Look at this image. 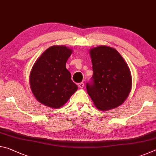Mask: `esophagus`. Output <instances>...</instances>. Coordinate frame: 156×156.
Instances as JSON below:
<instances>
[{"label": "esophagus", "instance_id": "34e87169", "mask_svg": "<svg viewBox=\"0 0 156 156\" xmlns=\"http://www.w3.org/2000/svg\"><path fill=\"white\" fill-rule=\"evenodd\" d=\"M78 86L79 87H80V88L83 89V88L84 87V83H78Z\"/></svg>", "mask_w": 156, "mask_h": 156}]
</instances>
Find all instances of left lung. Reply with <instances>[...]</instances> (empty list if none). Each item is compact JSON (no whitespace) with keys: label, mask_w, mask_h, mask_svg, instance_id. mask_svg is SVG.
Listing matches in <instances>:
<instances>
[{"label":"left lung","mask_w":156,"mask_h":156,"mask_svg":"<svg viewBox=\"0 0 156 156\" xmlns=\"http://www.w3.org/2000/svg\"><path fill=\"white\" fill-rule=\"evenodd\" d=\"M90 56L94 73L86 88L95 106L101 111L120 106L131 89V76L127 65L119 53L110 47L91 49Z\"/></svg>","instance_id":"left-lung-1"}]
</instances>
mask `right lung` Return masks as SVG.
Instances as JSON below:
<instances>
[{
    "label": "right lung",
    "instance_id": "obj_1",
    "mask_svg": "<svg viewBox=\"0 0 156 156\" xmlns=\"http://www.w3.org/2000/svg\"><path fill=\"white\" fill-rule=\"evenodd\" d=\"M72 53V49L63 45L50 47L34 65L30 76V87L41 103L59 108L78 89L66 68Z\"/></svg>",
    "mask_w": 156,
    "mask_h": 156
}]
</instances>
